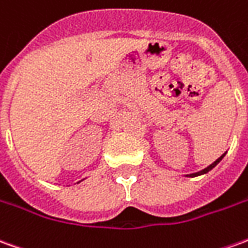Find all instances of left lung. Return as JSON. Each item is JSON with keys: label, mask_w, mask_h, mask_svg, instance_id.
Masks as SVG:
<instances>
[{"label": "left lung", "mask_w": 248, "mask_h": 248, "mask_svg": "<svg viewBox=\"0 0 248 248\" xmlns=\"http://www.w3.org/2000/svg\"><path fill=\"white\" fill-rule=\"evenodd\" d=\"M224 155H226V153L221 154V155H220V157H219V158H217V160L215 161V162H212V164H211V165H209V166H207L205 169H202V170H200V172L190 173V174H186V177H197V176H202V174H205V173H208L209 170H212L215 166L217 165V164H219V162H220V161L223 160V157H224Z\"/></svg>", "instance_id": "1"}]
</instances>
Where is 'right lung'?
<instances>
[{
    "mask_svg": "<svg viewBox=\"0 0 248 248\" xmlns=\"http://www.w3.org/2000/svg\"><path fill=\"white\" fill-rule=\"evenodd\" d=\"M79 183H80V181H79Z\"/></svg>",
    "mask_w": 248,
    "mask_h": 248,
    "instance_id": "obj_1",
    "label": "right lung"
}]
</instances>
